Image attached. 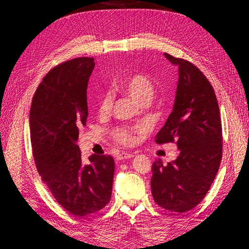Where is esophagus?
<instances>
[{
    "mask_svg": "<svg viewBox=\"0 0 249 249\" xmlns=\"http://www.w3.org/2000/svg\"><path fill=\"white\" fill-rule=\"evenodd\" d=\"M135 155L133 153H121V154L118 156L119 160H128V158H133Z\"/></svg>",
    "mask_w": 249,
    "mask_h": 249,
    "instance_id": "1",
    "label": "esophagus"
}]
</instances>
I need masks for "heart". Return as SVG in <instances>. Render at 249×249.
Masks as SVG:
<instances>
[{
	"mask_svg": "<svg viewBox=\"0 0 249 249\" xmlns=\"http://www.w3.org/2000/svg\"><path fill=\"white\" fill-rule=\"evenodd\" d=\"M120 89L134 100L136 104H146L149 103L154 94V84L151 79L143 73H135V75L126 78L125 80L120 84ZM110 105V96L105 95L100 99L99 111L105 112L107 111ZM113 138L120 144L123 145H133L136 142V135L133 131L127 129H118L113 131Z\"/></svg>",
	"mask_w": 249,
	"mask_h": 249,
	"instance_id": "heart-1",
	"label": "heart"
}]
</instances>
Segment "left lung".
I'll use <instances>...</instances> for the list:
<instances>
[{
  "label": "left lung",
  "instance_id": "obj_1",
  "mask_svg": "<svg viewBox=\"0 0 249 249\" xmlns=\"http://www.w3.org/2000/svg\"><path fill=\"white\" fill-rule=\"evenodd\" d=\"M178 68L173 109L156 135L158 144L176 142L179 154L163 165L152 166L151 189L155 202L184 213L205 197L218 172L223 134L217 98L210 81L192 63L163 53Z\"/></svg>",
  "mask_w": 249,
  "mask_h": 249
}]
</instances>
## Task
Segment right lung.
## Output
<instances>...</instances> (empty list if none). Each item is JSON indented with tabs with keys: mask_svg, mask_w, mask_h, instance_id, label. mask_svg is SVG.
<instances>
[{
	"mask_svg": "<svg viewBox=\"0 0 249 249\" xmlns=\"http://www.w3.org/2000/svg\"><path fill=\"white\" fill-rule=\"evenodd\" d=\"M94 66L93 57H78L54 67L37 88L30 110L37 171L57 202L77 217L98 212L112 194L113 158L94 154L87 165L77 144Z\"/></svg>",
	"mask_w": 249,
	"mask_h": 249,
	"instance_id": "obj_1",
	"label": "right lung"
}]
</instances>
